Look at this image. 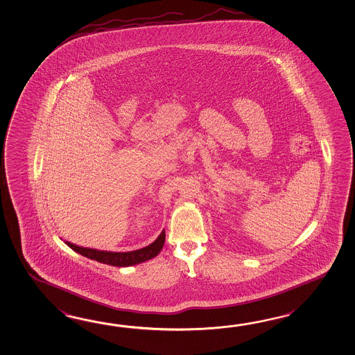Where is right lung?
<instances>
[{"mask_svg":"<svg viewBox=\"0 0 355 355\" xmlns=\"http://www.w3.org/2000/svg\"><path fill=\"white\" fill-rule=\"evenodd\" d=\"M164 241H166V232L163 230L160 233V236L151 245L140 248V250H136V251H131V252L98 251V250H93V248L79 247V245H73L70 242H64V243L72 248L75 252L80 253L87 259H90V260L98 261V262L112 265V266L125 268V266H132V265H137L140 262H145V261L154 259L162 251V248L164 245Z\"/></svg>","mask_w":355,"mask_h":355,"instance_id":"1","label":"right lung"}]
</instances>
